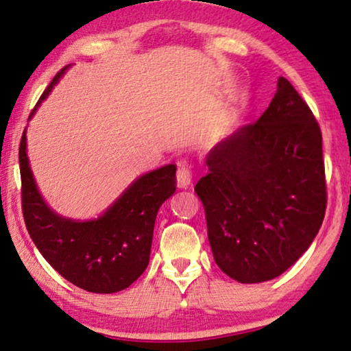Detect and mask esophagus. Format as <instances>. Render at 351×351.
Wrapping results in <instances>:
<instances>
[{"instance_id": "obj_1", "label": "esophagus", "mask_w": 351, "mask_h": 351, "mask_svg": "<svg viewBox=\"0 0 351 351\" xmlns=\"http://www.w3.org/2000/svg\"><path fill=\"white\" fill-rule=\"evenodd\" d=\"M176 182H178V187H181V189H186V187L191 186L192 171H191V167L187 165L186 162H180V164H178Z\"/></svg>"}]
</instances>
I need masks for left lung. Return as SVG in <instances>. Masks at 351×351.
<instances>
[{
    "instance_id": "left-lung-1",
    "label": "left lung",
    "mask_w": 351,
    "mask_h": 351,
    "mask_svg": "<svg viewBox=\"0 0 351 351\" xmlns=\"http://www.w3.org/2000/svg\"><path fill=\"white\" fill-rule=\"evenodd\" d=\"M195 192L219 268L241 284L274 279L309 249L326 209L322 132L291 83L206 156Z\"/></svg>"
}]
</instances>
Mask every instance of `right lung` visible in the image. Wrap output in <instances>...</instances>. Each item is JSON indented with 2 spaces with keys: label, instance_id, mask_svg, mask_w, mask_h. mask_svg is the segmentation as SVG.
<instances>
[{
  "label": "right lung",
  "instance_id": "right-lung-1",
  "mask_svg": "<svg viewBox=\"0 0 351 351\" xmlns=\"http://www.w3.org/2000/svg\"><path fill=\"white\" fill-rule=\"evenodd\" d=\"M69 67L55 75L28 121ZM19 160L26 228L42 257L66 280L91 293H117L143 274L149 263L156 216L176 191L173 164L135 178L97 217L72 219L53 211L42 197L29 165L26 128Z\"/></svg>",
  "mask_w": 351,
  "mask_h": 351
}]
</instances>
